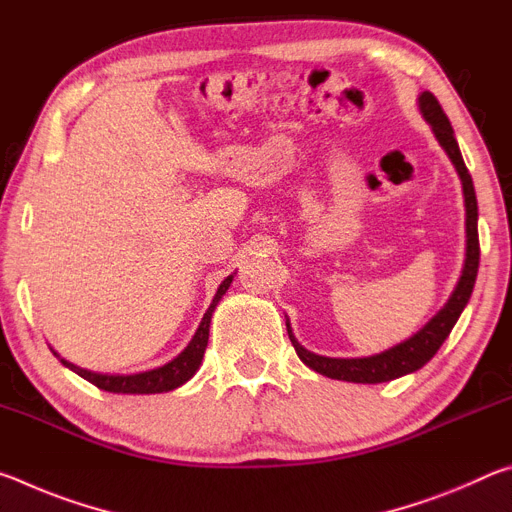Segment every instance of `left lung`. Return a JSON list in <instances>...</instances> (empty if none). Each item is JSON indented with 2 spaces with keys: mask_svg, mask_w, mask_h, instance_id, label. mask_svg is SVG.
I'll return each mask as SVG.
<instances>
[{
  "mask_svg": "<svg viewBox=\"0 0 512 512\" xmlns=\"http://www.w3.org/2000/svg\"><path fill=\"white\" fill-rule=\"evenodd\" d=\"M418 108L422 117L431 126L433 135H436L438 144L443 146L447 158L452 160L454 169L461 178L463 185V198H465V264L461 277H458L452 296L447 298L443 307L436 311V316H431L418 332L411 334L409 339L402 343H395L393 348L384 352L370 354V357H323V354L309 352L302 348L296 336H293L291 323L287 318V332L289 339L296 348L300 361L309 366L311 370L320 372V375L341 379V381H354V384H381V381H391L397 377L411 375V372L420 370L424 363L433 359V354L440 350V345L452 332L456 320L461 318L463 309L470 302L476 273H479V230H476V221H479V207H476V192L470 171H467L461 149L454 137V128L449 124L447 115L440 108L438 99L431 92H422L418 97Z\"/></svg>",
  "mask_w": 512,
  "mask_h": 512,
  "instance_id": "obj_1",
  "label": "left lung"
}]
</instances>
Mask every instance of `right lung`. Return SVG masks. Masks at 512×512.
I'll use <instances>...</instances> for the list:
<instances>
[{
  "label": "right lung",
  "instance_id": "add662e5",
  "mask_svg": "<svg viewBox=\"0 0 512 512\" xmlns=\"http://www.w3.org/2000/svg\"><path fill=\"white\" fill-rule=\"evenodd\" d=\"M232 277H235V273L225 277V280L219 284V289H216L210 307H207V311L201 318V325H198V329L194 332L192 341L185 345V350L180 352L178 357H173L171 361L162 363V366H158V368L131 372V375H119V372H94V370L81 368V366H76V363L63 359L58 352H54V348H51V352H54V357H58L65 368L76 372V375L83 379H88L90 384L101 388V391L119 393V395H155V393L176 391V388L187 384V381L196 375V370L201 368L203 354L207 348V339H210L212 314H214L216 305L221 302V298L225 296V291L230 289Z\"/></svg>",
  "mask_w": 512,
  "mask_h": 512
}]
</instances>
